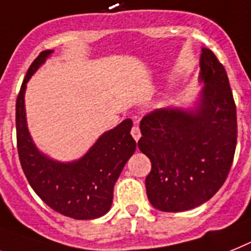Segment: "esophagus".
Returning <instances> with one entry per match:
<instances>
[{
	"instance_id": "esophagus-1",
	"label": "esophagus",
	"mask_w": 251,
	"mask_h": 251,
	"mask_svg": "<svg viewBox=\"0 0 251 251\" xmlns=\"http://www.w3.org/2000/svg\"><path fill=\"white\" fill-rule=\"evenodd\" d=\"M131 135L132 138L135 139L136 142H138L139 139H140V136H142V134H140V129H139L138 125H134L131 127Z\"/></svg>"
}]
</instances>
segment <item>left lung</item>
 <instances>
[{"label":"left lung","mask_w":251,"mask_h":251,"mask_svg":"<svg viewBox=\"0 0 251 251\" xmlns=\"http://www.w3.org/2000/svg\"><path fill=\"white\" fill-rule=\"evenodd\" d=\"M201 50L205 86L198 109H154L140 122L138 147L151 162L147 195L163 212L189 210L209 201L233 162L236 104L223 65L210 50Z\"/></svg>","instance_id":"8db88e82"}]
</instances>
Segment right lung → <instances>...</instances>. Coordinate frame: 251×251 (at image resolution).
Returning a JSON list of instances; mask_svg holds the SVG:
<instances>
[{"mask_svg":"<svg viewBox=\"0 0 251 251\" xmlns=\"http://www.w3.org/2000/svg\"><path fill=\"white\" fill-rule=\"evenodd\" d=\"M52 50H43L31 62L16 98V142L23 171L33 190L48 207L74 220H94L106 214L113 199V186L136 142L130 134L132 121H122L103 134L81 159L58 163L38 151L26 127L25 84Z\"/></svg>","mask_w":251,"mask_h":251,"instance_id":"obj_1","label":"right lung"}]
</instances>
